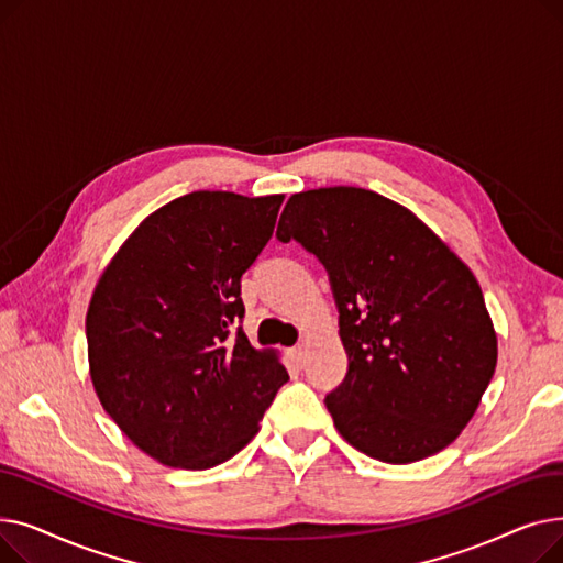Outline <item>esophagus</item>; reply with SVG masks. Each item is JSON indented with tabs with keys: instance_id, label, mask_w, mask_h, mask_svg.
I'll use <instances>...</instances> for the list:
<instances>
[{
	"instance_id": "obj_1",
	"label": "esophagus",
	"mask_w": 563,
	"mask_h": 563,
	"mask_svg": "<svg viewBox=\"0 0 563 563\" xmlns=\"http://www.w3.org/2000/svg\"><path fill=\"white\" fill-rule=\"evenodd\" d=\"M291 358H294V363H297V367H303V365H306V358H308L306 346H303V344L294 346V349H291Z\"/></svg>"
}]
</instances>
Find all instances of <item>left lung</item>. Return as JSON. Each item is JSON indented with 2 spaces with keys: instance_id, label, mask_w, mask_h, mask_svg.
Listing matches in <instances>:
<instances>
[{
  "instance_id": "1",
  "label": "left lung",
  "mask_w": 563,
  "mask_h": 563,
  "mask_svg": "<svg viewBox=\"0 0 563 563\" xmlns=\"http://www.w3.org/2000/svg\"><path fill=\"white\" fill-rule=\"evenodd\" d=\"M329 272L349 369L327 395L340 435L383 463L459 438L497 365V335L467 264L404 205L358 187L294 194L278 221Z\"/></svg>"
}]
</instances>
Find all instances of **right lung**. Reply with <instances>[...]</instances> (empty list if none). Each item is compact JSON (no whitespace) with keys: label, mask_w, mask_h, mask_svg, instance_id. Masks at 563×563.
Listing matches in <instances>:
<instances>
[{"label":"right lung","mask_w":563,"mask_h":563,"mask_svg":"<svg viewBox=\"0 0 563 563\" xmlns=\"http://www.w3.org/2000/svg\"><path fill=\"white\" fill-rule=\"evenodd\" d=\"M283 198H175L141 221L96 285L86 312L96 395L168 467L232 459L289 380L276 351L253 349L236 327L242 276L272 240Z\"/></svg>","instance_id":"right-lung-1"}]
</instances>
